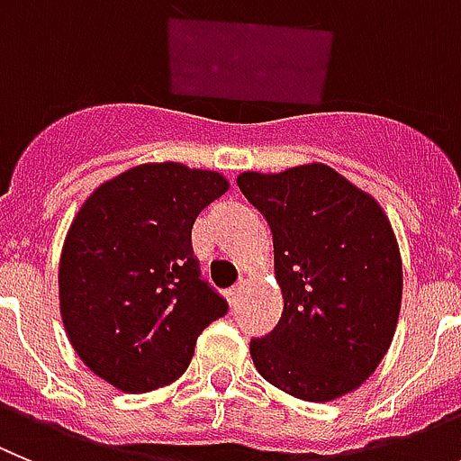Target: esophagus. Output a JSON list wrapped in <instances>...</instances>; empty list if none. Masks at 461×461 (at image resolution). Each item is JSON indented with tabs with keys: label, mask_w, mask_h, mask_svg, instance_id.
<instances>
[{
	"label": "esophagus",
	"mask_w": 461,
	"mask_h": 461,
	"mask_svg": "<svg viewBox=\"0 0 461 461\" xmlns=\"http://www.w3.org/2000/svg\"><path fill=\"white\" fill-rule=\"evenodd\" d=\"M239 298H240V287H234L227 292V301H230V305H236V303H239Z\"/></svg>",
	"instance_id": "1"
}]
</instances>
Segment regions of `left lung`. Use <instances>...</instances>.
Masks as SVG:
<instances>
[{
    "instance_id": "obj_1",
    "label": "left lung",
    "mask_w": 461,
    "mask_h": 461,
    "mask_svg": "<svg viewBox=\"0 0 461 461\" xmlns=\"http://www.w3.org/2000/svg\"><path fill=\"white\" fill-rule=\"evenodd\" d=\"M240 193L273 231L285 308L276 329L250 339L268 384L308 402L354 391L395 335L402 259L375 197L329 165L246 172Z\"/></svg>"
}]
</instances>
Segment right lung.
<instances>
[{
    "instance_id": "1",
    "label": "right lung",
    "mask_w": 461,
    "mask_h": 461,
    "mask_svg": "<svg viewBox=\"0 0 461 461\" xmlns=\"http://www.w3.org/2000/svg\"><path fill=\"white\" fill-rule=\"evenodd\" d=\"M227 188L206 169L140 165L77 211L59 261L61 319L82 363L119 391L179 379L202 330L230 310L202 280L190 239Z\"/></svg>"
}]
</instances>
